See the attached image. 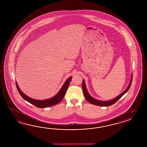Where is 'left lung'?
<instances>
[{"label":"left lung","instance_id":"1","mask_svg":"<svg viewBox=\"0 0 147 147\" xmlns=\"http://www.w3.org/2000/svg\"><path fill=\"white\" fill-rule=\"evenodd\" d=\"M132 77H133V75H132L131 79V80H130V84H129V85L128 86V87H127V88L125 90V91H124L122 94H121L119 95L117 97H116V98H114L113 99H112L111 100H109V101H102V100H97V99H94V98H92V97L89 94L88 92L87 88H86V87L85 81H84V80H83V81H82V90H83V92H84V96H85V97L86 99L89 102H90V103H91L92 104H94V105L100 106H111V105L114 104V103H115L119 98H121V97L123 95H124L128 91V90L130 88V86H131V83H132Z\"/></svg>","mask_w":147,"mask_h":147}]
</instances>
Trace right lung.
Listing matches in <instances>:
<instances>
[{
    "label": "right lung",
    "mask_w": 147,
    "mask_h": 147,
    "mask_svg": "<svg viewBox=\"0 0 147 147\" xmlns=\"http://www.w3.org/2000/svg\"><path fill=\"white\" fill-rule=\"evenodd\" d=\"M71 79L72 77H71L69 78L68 79H67V80L65 82L64 84L62 86L61 88L60 89V90H59V92H58V94L56 95L50 99L42 100H36V99H33L31 97H28V96L24 94V93L21 91V89L19 88L16 82V85L18 92H19L20 95L22 96V97L23 99L26 100L28 102L34 105V106L38 107V108H45V107H48L50 106L55 105L61 101L65 96V92H66L67 89L68 88L69 84H70Z\"/></svg>",
    "instance_id": "1"
}]
</instances>
